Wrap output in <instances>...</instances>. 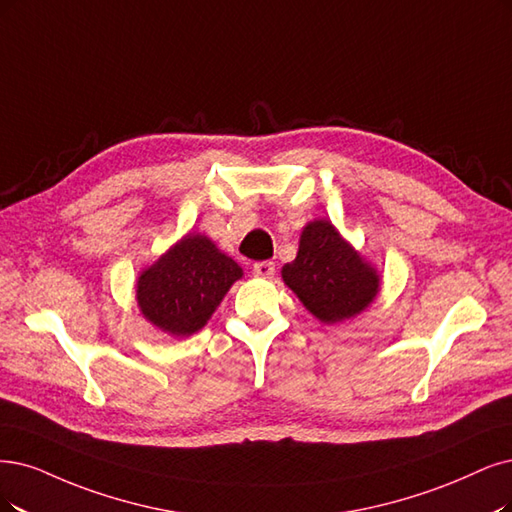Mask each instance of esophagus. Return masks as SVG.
<instances>
[{
    "label": "esophagus",
    "instance_id": "1",
    "mask_svg": "<svg viewBox=\"0 0 512 512\" xmlns=\"http://www.w3.org/2000/svg\"><path fill=\"white\" fill-rule=\"evenodd\" d=\"M274 272H276V268H274L272 261H259L253 266V274L259 276V278H272Z\"/></svg>",
    "mask_w": 512,
    "mask_h": 512
}]
</instances>
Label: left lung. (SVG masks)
Instances as JSON below:
<instances>
[{
  "label": "left lung",
  "instance_id": "8db88e82",
  "mask_svg": "<svg viewBox=\"0 0 512 512\" xmlns=\"http://www.w3.org/2000/svg\"><path fill=\"white\" fill-rule=\"evenodd\" d=\"M285 285L323 325L363 314L382 291V276L329 219L308 221L299 251L280 270Z\"/></svg>",
  "mask_w": 512,
  "mask_h": 512
}]
</instances>
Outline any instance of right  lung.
<instances>
[{"mask_svg":"<svg viewBox=\"0 0 512 512\" xmlns=\"http://www.w3.org/2000/svg\"><path fill=\"white\" fill-rule=\"evenodd\" d=\"M244 276L204 234L189 232L137 276L135 299L149 325L170 337L198 333Z\"/></svg>","mask_w":512,"mask_h":512,"instance_id":"right-lung-1","label":"right lung"}]
</instances>
